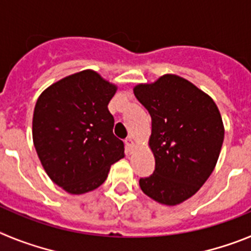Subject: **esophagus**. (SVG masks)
Instances as JSON below:
<instances>
[{
    "instance_id": "1",
    "label": "esophagus",
    "mask_w": 251,
    "mask_h": 251,
    "mask_svg": "<svg viewBox=\"0 0 251 251\" xmlns=\"http://www.w3.org/2000/svg\"><path fill=\"white\" fill-rule=\"evenodd\" d=\"M126 148H127L128 152H132V151L136 148V142H134V139H133L132 137L126 139Z\"/></svg>"
}]
</instances>
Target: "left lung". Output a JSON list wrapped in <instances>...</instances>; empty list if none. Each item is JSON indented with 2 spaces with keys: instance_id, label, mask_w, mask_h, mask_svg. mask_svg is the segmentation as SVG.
<instances>
[{
  "instance_id": "1",
  "label": "left lung",
  "mask_w": 251,
  "mask_h": 251,
  "mask_svg": "<svg viewBox=\"0 0 251 251\" xmlns=\"http://www.w3.org/2000/svg\"><path fill=\"white\" fill-rule=\"evenodd\" d=\"M152 117L148 146L156 170L139 179L143 194L175 206L194 196L212 174L223 147L220 110L205 92L176 74L133 88Z\"/></svg>"
}]
</instances>
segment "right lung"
Returning <instances> with one entry per match:
<instances>
[{
    "mask_svg": "<svg viewBox=\"0 0 251 251\" xmlns=\"http://www.w3.org/2000/svg\"><path fill=\"white\" fill-rule=\"evenodd\" d=\"M95 70H81L48 86L36 101L32 141L44 170L55 185L72 195L98 188L110 166L124 157L113 134L108 110L117 93Z\"/></svg>",
    "mask_w": 251,
    "mask_h": 251,
    "instance_id": "add662e5",
    "label": "right lung"
}]
</instances>
